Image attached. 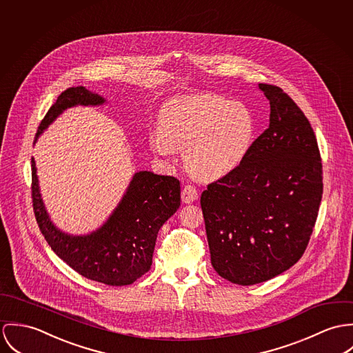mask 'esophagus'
I'll use <instances>...</instances> for the list:
<instances>
[{"label":"esophagus","mask_w":353,"mask_h":353,"mask_svg":"<svg viewBox=\"0 0 353 353\" xmlns=\"http://www.w3.org/2000/svg\"><path fill=\"white\" fill-rule=\"evenodd\" d=\"M197 191H196L195 187L194 185H185L184 188H183V191H181V199H183V201L184 203H187V204H190V203H194L195 200H197Z\"/></svg>","instance_id":"1"}]
</instances>
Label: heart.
<instances>
[{"mask_svg": "<svg viewBox=\"0 0 353 353\" xmlns=\"http://www.w3.org/2000/svg\"><path fill=\"white\" fill-rule=\"evenodd\" d=\"M256 120L242 103L197 94L169 103L159 114L152 149L161 156L184 150V163L199 180L214 181L235 172L249 156Z\"/></svg>", "mask_w": 353, "mask_h": 353, "instance_id": "obj_1", "label": "heart"}]
</instances>
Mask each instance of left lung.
I'll list each match as a JSON object with an SVG mask.
<instances>
[{
  "instance_id": "8db88e82",
  "label": "left lung",
  "mask_w": 353,
  "mask_h": 353,
  "mask_svg": "<svg viewBox=\"0 0 353 353\" xmlns=\"http://www.w3.org/2000/svg\"><path fill=\"white\" fill-rule=\"evenodd\" d=\"M259 89L270 100V127L245 162L200 197L211 264L241 285L267 281L302 257L322 199V163L309 120L279 86Z\"/></svg>"
}]
</instances>
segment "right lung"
<instances>
[{
    "mask_svg": "<svg viewBox=\"0 0 353 353\" xmlns=\"http://www.w3.org/2000/svg\"><path fill=\"white\" fill-rule=\"evenodd\" d=\"M107 100L83 86L65 90L41 120L35 142L54 120L68 108L99 107ZM32 201L40 232L70 268L86 279L127 285L146 274L162 225L180 207V181L153 172H137L108 219L88 234H69L51 221L40 194L38 169L32 157Z\"/></svg>",
    "mask_w": 353,
    "mask_h": 353,
    "instance_id": "right-lung-1",
    "label": "right lung"
}]
</instances>
